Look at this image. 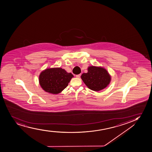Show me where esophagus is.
Instances as JSON below:
<instances>
[{"mask_svg":"<svg viewBox=\"0 0 152 152\" xmlns=\"http://www.w3.org/2000/svg\"><path fill=\"white\" fill-rule=\"evenodd\" d=\"M80 76H81V74L76 75V77H77V78H80Z\"/></svg>","mask_w":152,"mask_h":152,"instance_id":"1","label":"esophagus"}]
</instances>
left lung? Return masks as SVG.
Wrapping results in <instances>:
<instances>
[{"instance_id":"1","label":"left lung","mask_w":152,"mask_h":152,"mask_svg":"<svg viewBox=\"0 0 152 152\" xmlns=\"http://www.w3.org/2000/svg\"><path fill=\"white\" fill-rule=\"evenodd\" d=\"M81 79L89 88L94 91H99L107 86L111 81V76L103 68L91 66L88 72L82 74Z\"/></svg>"}]
</instances>
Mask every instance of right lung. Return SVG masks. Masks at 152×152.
Wrapping results in <instances>:
<instances>
[{
  "label": "right lung",
  "mask_w": 152,
  "mask_h": 152,
  "mask_svg": "<svg viewBox=\"0 0 152 152\" xmlns=\"http://www.w3.org/2000/svg\"><path fill=\"white\" fill-rule=\"evenodd\" d=\"M73 77L61 68L47 69L39 75L40 85L44 91L50 94H58L68 86Z\"/></svg>",
  "instance_id": "1"
}]
</instances>
